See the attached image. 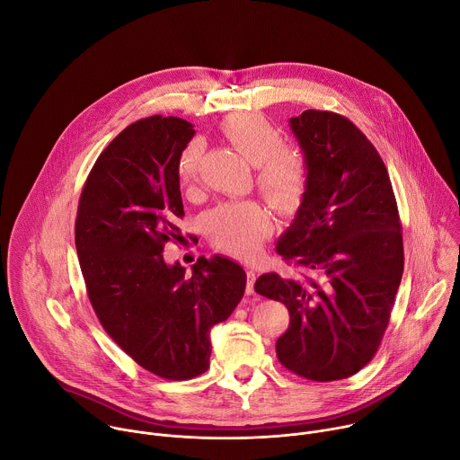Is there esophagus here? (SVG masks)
I'll use <instances>...</instances> for the list:
<instances>
[{
  "mask_svg": "<svg viewBox=\"0 0 460 460\" xmlns=\"http://www.w3.org/2000/svg\"><path fill=\"white\" fill-rule=\"evenodd\" d=\"M254 280H256V273L252 270H247V284H245L247 295H251L254 291Z\"/></svg>",
  "mask_w": 460,
  "mask_h": 460,
  "instance_id": "1",
  "label": "esophagus"
}]
</instances>
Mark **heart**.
I'll use <instances>...</instances> for the list:
<instances>
[{"mask_svg": "<svg viewBox=\"0 0 460 460\" xmlns=\"http://www.w3.org/2000/svg\"><path fill=\"white\" fill-rule=\"evenodd\" d=\"M226 140L252 165L256 185L266 200L280 213L295 211L307 192L309 167L304 155L284 146L280 128L266 116L240 112L220 123ZM202 142L190 140L180 153L176 174L181 187L194 185L202 164ZM213 243L238 258H251L271 231V218L258 202H226L209 211L206 218Z\"/></svg>", "mask_w": 460, "mask_h": 460, "instance_id": "heart-1", "label": "heart"}]
</instances>
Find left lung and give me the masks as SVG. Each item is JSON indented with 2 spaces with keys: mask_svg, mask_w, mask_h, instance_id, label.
I'll return each instance as SVG.
<instances>
[{
  "mask_svg": "<svg viewBox=\"0 0 460 460\" xmlns=\"http://www.w3.org/2000/svg\"><path fill=\"white\" fill-rule=\"evenodd\" d=\"M289 125L309 185L277 252L304 275L266 273L254 291L289 311L280 364L307 380H341L375 357L389 323L404 271L399 208L380 155L353 121L309 109Z\"/></svg>",
  "mask_w": 460,
  "mask_h": 460,
  "instance_id": "1",
  "label": "left lung"
}]
</instances>
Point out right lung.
Listing matches in <instances>:
<instances>
[{
  "label": "right lung",
  "mask_w": 460,
  "mask_h": 460,
  "mask_svg": "<svg viewBox=\"0 0 460 460\" xmlns=\"http://www.w3.org/2000/svg\"><path fill=\"white\" fill-rule=\"evenodd\" d=\"M192 137V125L174 116L125 127L93 165L75 226L102 327L138 366L167 380L208 371L213 325L245 291V271L229 258L202 256L190 275L164 261V245L181 236L176 164Z\"/></svg>",
  "instance_id": "1"
}]
</instances>
